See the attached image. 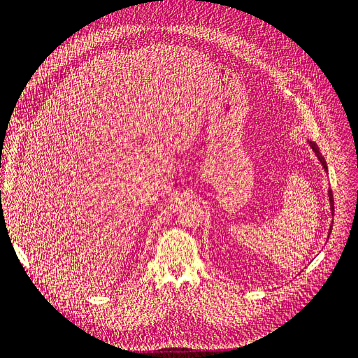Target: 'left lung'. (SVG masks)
I'll return each mask as SVG.
<instances>
[{
    "mask_svg": "<svg viewBox=\"0 0 358 358\" xmlns=\"http://www.w3.org/2000/svg\"><path fill=\"white\" fill-rule=\"evenodd\" d=\"M308 143H309V146L312 148L313 152H315V155H317L318 161L321 162V166H322L324 171H327V162H326V159H324L322 154L320 152V148L317 146V143H315V142H312V140H308ZM329 201H330V210H331V216H333V215H334V201H333V194H331V189H329ZM331 227H333V222H331L330 229H329V237H330V233H331Z\"/></svg>",
    "mask_w": 358,
    "mask_h": 358,
    "instance_id": "8db88e82",
    "label": "left lung"
}]
</instances>
